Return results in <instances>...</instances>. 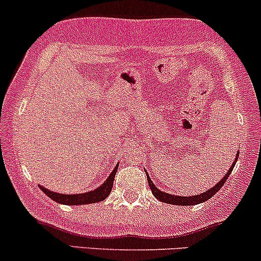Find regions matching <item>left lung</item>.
Returning a JSON list of instances; mask_svg holds the SVG:
<instances>
[{"instance_id":"8db88e82","label":"left lung","mask_w":261,"mask_h":261,"mask_svg":"<svg viewBox=\"0 0 261 261\" xmlns=\"http://www.w3.org/2000/svg\"><path fill=\"white\" fill-rule=\"evenodd\" d=\"M238 156H239V154L237 153L236 159H234L233 165L230 166V168H229L228 172L225 173V176L223 177L222 179H220V182L217 183V185L214 186V187H212L211 190H208L207 192H204V193L197 194V196H190V197L173 196V194H168V193H166V192L160 191L159 188H156V186L153 185L152 181H151L150 176H148V174H147L148 186H150L151 191H152V194L154 196V198L161 200V202H163V203H167V204H176V205H193V204H198V203H203V202H205V200H208L210 198H212V197H213L214 194H216L217 192H218L220 188L223 187V185H224L225 181H227V179H228L229 174H230L231 171H233L234 166H236Z\"/></svg>"}]
</instances>
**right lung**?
I'll list each match as a JSON object with an SVG mask.
<instances>
[{
	"label": "right lung",
	"instance_id": "add662e5",
	"mask_svg": "<svg viewBox=\"0 0 261 261\" xmlns=\"http://www.w3.org/2000/svg\"><path fill=\"white\" fill-rule=\"evenodd\" d=\"M117 166L113 170V172L109 174L107 181L102 183L100 187L96 190L87 192V193H78V194H62L57 193V192H51L47 188H44L43 186L38 185V187L49 197L50 199L56 200L57 203H61V204H67V205H79V204H91V203L101 202L110 194L111 188H113L114 178H115Z\"/></svg>",
	"mask_w": 261,
	"mask_h": 261
}]
</instances>
